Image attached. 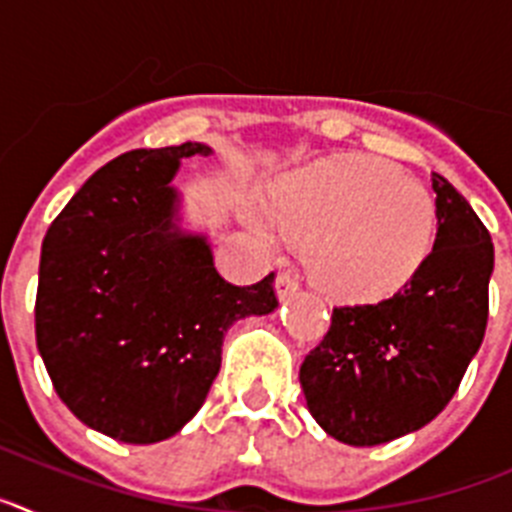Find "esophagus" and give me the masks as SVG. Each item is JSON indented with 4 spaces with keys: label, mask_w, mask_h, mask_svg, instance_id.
<instances>
[{
    "label": "esophagus",
    "mask_w": 512,
    "mask_h": 512,
    "mask_svg": "<svg viewBox=\"0 0 512 512\" xmlns=\"http://www.w3.org/2000/svg\"><path fill=\"white\" fill-rule=\"evenodd\" d=\"M274 287H277L279 300H287V297H292V295H297V292H300V282H297L292 274H279L277 284H274Z\"/></svg>",
    "instance_id": "1"
}]
</instances>
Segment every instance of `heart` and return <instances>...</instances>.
<instances>
[{"label":"heart","mask_w":512,"mask_h":512,"mask_svg":"<svg viewBox=\"0 0 512 512\" xmlns=\"http://www.w3.org/2000/svg\"><path fill=\"white\" fill-rule=\"evenodd\" d=\"M248 225L266 243L305 235L312 279L341 300H379L413 277L433 246L436 202L387 161L328 158L289 174Z\"/></svg>","instance_id":"1"}]
</instances>
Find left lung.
<instances>
[{
	"mask_svg": "<svg viewBox=\"0 0 512 512\" xmlns=\"http://www.w3.org/2000/svg\"><path fill=\"white\" fill-rule=\"evenodd\" d=\"M431 184L433 251L390 300L333 307L328 333L300 366L307 410L348 446H379L431 423L485 338L490 233L441 174Z\"/></svg>",
	"mask_w": 512,
	"mask_h": 512,
	"instance_id": "8db88e82",
	"label": "left lung"
}]
</instances>
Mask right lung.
Segmentation results:
<instances>
[{"label":"right lung","mask_w":512,"mask_h":512,"mask_svg":"<svg viewBox=\"0 0 512 512\" xmlns=\"http://www.w3.org/2000/svg\"><path fill=\"white\" fill-rule=\"evenodd\" d=\"M205 143L138 148L92 174L40 248L35 338L63 405L122 443H158L202 408L228 328L277 310L274 274L225 282L182 228L174 176Z\"/></svg>","instance_id":"obj_1"}]
</instances>
